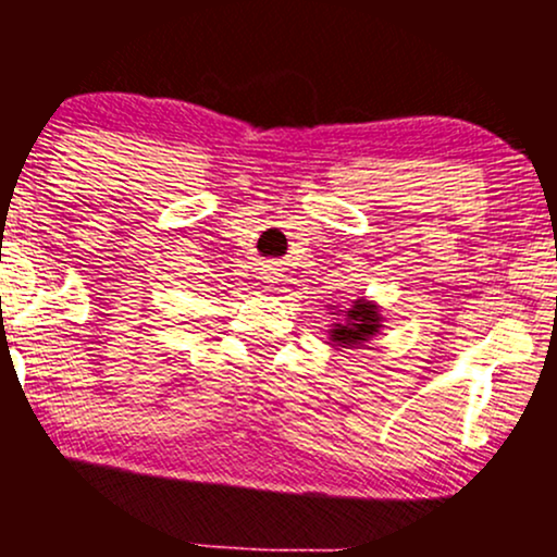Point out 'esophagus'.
Listing matches in <instances>:
<instances>
[{
  "instance_id": "obj_1",
  "label": "esophagus",
  "mask_w": 557,
  "mask_h": 557,
  "mask_svg": "<svg viewBox=\"0 0 557 557\" xmlns=\"http://www.w3.org/2000/svg\"><path fill=\"white\" fill-rule=\"evenodd\" d=\"M267 274V280H277V277H272V272H264Z\"/></svg>"
}]
</instances>
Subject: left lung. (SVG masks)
<instances>
[{"label": "left lung", "mask_w": 557, "mask_h": 557, "mask_svg": "<svg viewBox=\"0 0 557 557\" xmlns=\"http://www.w3.org/2000/svg\"><path fill=\"white\" fill-rule=\"evenodd\" d=\"M337 319L330 327V345L332 348H359V345L369 343L380 330L385 327V317L380 314V306L374 300L356 298L350 300L348 309H335Z\"/></svg>", "instance_id": "8db88e82"}]
</instances>
